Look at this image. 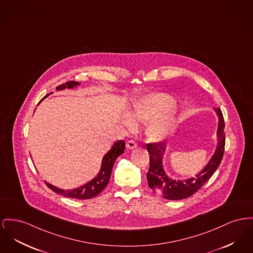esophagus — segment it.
Listing matches in <instances>:
<instances>
[{
    "label": "esophagus",
    "mask_w": 253,
    "mask_h": 253,
    "mask_svg": "<svg viewBox=\"0 0 253 253\" xmlns=\"http://www.w3.org/2000/svg\"><path fill=\"white\" fill-rule=\"evenodd\" d=\"M136 143L134 142V140H129L127 143H126V147L128 149H134L136 148Z\"/></svg>",
    "instance_id": "34e87169"
}]
</instances>
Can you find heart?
Instances as JSON below:
<instances>
[{
  "label": "heart",
  "instance_id": "heart-1",
  "mask_svg": "<svg viewBox=\"0 0 253 253\" xmlns=\"http://www.w3.org/2000/svg\"><path fill=\"white\" fill-rule=\"evenodd\" d=\"M174 98L164 92L152 93L140 98L130 110L129 116L122 118V124L130 131L135 124H146V134L155 142L164 141L176 134L180 115Z\"/></svg>",
  "mask_w": 253,
  "mask_h": 253
}]
</instances>
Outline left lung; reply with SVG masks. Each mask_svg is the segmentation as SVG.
I'll use <instances>...</instances> for the list:
<instances>
[{"label": "left lung", "mask_w": 253, "mask_h": 253, "mask_svg": "<svg viewBox=\"0 0 253 253\" xmlns=\"http://www.w3.org/2000/svg\"><path fill=\"white\" fill-rule=\"evenodd\" d=\"M218 117L217 146L206 166L194 177L175 179L169 177L164 169L163 157L166 143L147 144L150 167L147 172L149 187L166 200H182L196 193L217 170L223 159L224 151V120L220 109H215Z\"/></svg>", "instance_id": "left-lung-1"}]
</instances>
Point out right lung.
Here are the masks:
<instances>
[{
    "label": "right lung",
    "instance_id": "obj_1",
    "mask_svg": "<svg viewBox=\"0 0 253 253\" xmlns=\"http://www.w3.org/2000/svg\"><path fill=\"white\" fill-rule=\"evenodd\" d=\"M80 85L81 84L79 82L69 81V82H66L65 84H62L58 87H56V90L58 91V90H63V89H75ZM52 92L46 94L43 99H45V97H47ZM41 101L39 102V104L41 103ZM124 150H125V141L119 140V141L115 142L114 145L112 146V148L105 154L104 157L102 159V162H101V167H100L98 174L92 179L88 181L87 183H85L79 187H76L75 189L66 190V189H61L56 186H53L50 183H47L46 185L48 186V188H50L55 193L62 195L64 197L76 199V200H88V199L94 198L97 195L101 193L105 187L107 186V184L109 183L115 162L121 154L124 153Z\"/></svg>",
    "mask_w": 253,
    "mask_h": 253
}]
</instances>
